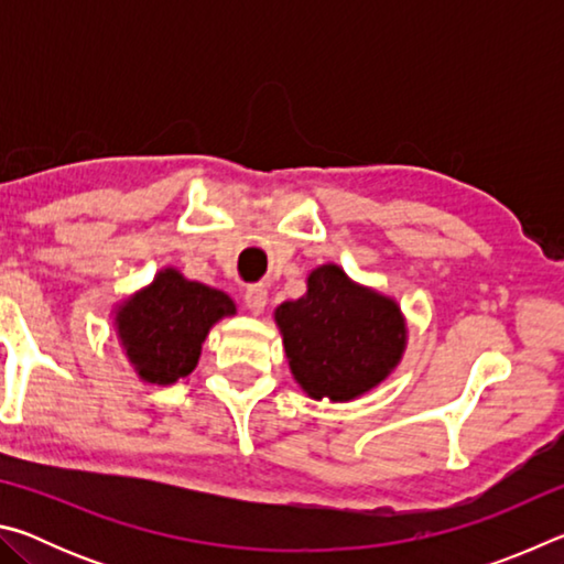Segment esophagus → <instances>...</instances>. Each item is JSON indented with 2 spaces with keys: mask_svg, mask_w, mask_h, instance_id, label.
I'll return each instance as SVG.
<instances>
[{
  "mask_svg": "<svg viewBox=\"0 0 564 564\" xmlns=\"http://www.w3.org/2000/svg\"><path fill=\"white\" fill-rule=\"evenodd\" d=\"M243 303H246V308L253 313V316H261V313L265 311V303H269V289L261 283L248 285V289L243 291Z\"/></svg>",
  "mask_w": 564,
  "mask_h": 564,
  "instance_id": "obj_1",
  "label": "esophagus"
}]
</instances>
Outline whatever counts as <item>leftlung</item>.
Returning a JSON list of instances; mask_svg holds the SVG:
<instances>
[{"label":"left lung","instance_id":"1","mask_svg":"<svg viewBox=\"0 0 564 564\" xmlns=\"http://www.w3.org/2000/svg\"><path fill=\"white\" fill-rule=\"evenodd\" d=\"M291 376L305 395L350 403L393 376L408 321L393 295L352 281L338 263L305 275V293L273 311Z\"/></svg>","mask_w":564,"mask_h":564}]
</instances>
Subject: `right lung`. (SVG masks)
Masks as SVG:
<instances>
[{
	"mask_svg": "<svg viewBox=\"0 0 564 564\" xmlns=\"http://www.w3.org/2000/svg\"><path fill=\"white\" fill-rule=\"evenodd\" d=\"M231 316L236 301L226 291L166 265L144 289L113 305L111 328L141 383L174 386L198 366L216 323Z\"/></svg>",
	"mask_w": 564,
	"mask_h": 564,
	"instance_id": "right-lung-1",
	"label": "right lung"
}]
</instances>
